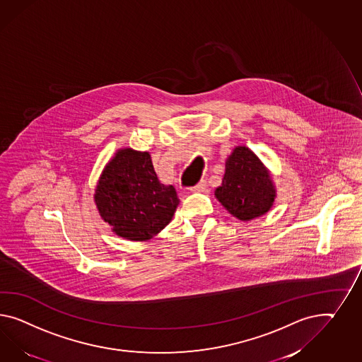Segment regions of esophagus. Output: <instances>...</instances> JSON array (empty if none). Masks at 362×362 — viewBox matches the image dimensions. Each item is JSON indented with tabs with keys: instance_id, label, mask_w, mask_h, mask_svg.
Segmentation results:
<instances>
[{
	"instance_id": "1",
	"label": "esophagus",
	"mask_w": 362,
	"mask_h": 362,
	"mask_svg": "<svg viewBox=\"0 0 362 362\" xmlns=\"http://www.w3.org/2000/svg\"><path fill=\"white\" fill-rule=\"evenodd\" d=\"M206 188V183L204 180H202L200 183H197L196 186L192 187L191 188V192H195V194H199V192H204Z\"/></svg>"
}]
</instances>
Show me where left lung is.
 I'll use <instances>...</instances> for the list:
<instances>
[{
    "instance_id": "left-lung-1",
    "label": "left lung",
    "mask_w": 362,
    "mask_h": 362,
    "mask_svg": "<svg viewBox=\"0 0 362 362\" xmlns=\"http://www.w3.org/2000/svg\"><path fill=\"white\" fill-rule=\"evenodd\" d=\"M215 196L230 215L250 221L272 209L276 188L270 170L255 151L238 145L225 159L224 176Z\"/></svg>"
}]
</instances>
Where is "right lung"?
<instances>
[{
	"mask_svg": "<svg viewBox=\"0 0 362 362\" xmlns=\"http://www.w3.org/2000/svg\"><path fill=\"white\" fill-rule=\"evenodd\" d=\"M93 200L115 235L139 243L165 229L179 204L174 186L159 182L150 153L132 147H121L110 158Z\"/></svg>",
	"mask_w": 362,
	"mask_h": 362,
	"instance_id": "1",
	"label": "right lung"
}]
</instances>
